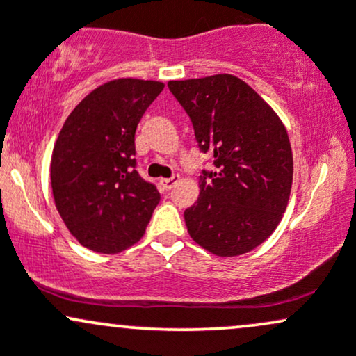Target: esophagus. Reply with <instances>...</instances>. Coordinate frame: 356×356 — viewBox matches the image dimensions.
<instances>
[{
	"label": "esophagus",
	"mask_w": 356,
	"mask_h": 356,
	"mask_svg": "<svg viewBox=\"0 0 356 356\" xmlns=\"http://www.w3.org/2000/svg\"><path fill=\"white\" fill-rule=\"evenodd\" d=\"M179 174H174L172 177H167V179H161V186L164 187L165 191H169V189H172V187L175 186V184H177V181H179Z\"/></svg>",
	"instance_id": "obj_1"
}]
</instances>
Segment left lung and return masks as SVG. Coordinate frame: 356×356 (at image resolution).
Instances as JSON below:
<instances>
[{"instance_id":"8db88e82","label":"left lung","mask_w":356,"mask_h":356,"mask_svg":"<svg viewBox=\"0 0 356 356\" xmlns=\"http://www.w3.org/2000/svg\"><path fill=\"white\" fill-rule=\"evenodd\" d=\"M170 92L194 125L214 172L199 179V199L186 209L187 231L220 257L263 244L283 219L293 184V152L277 113L246 81L229 73L172 80Z\"/></svg>"}]
</instances>
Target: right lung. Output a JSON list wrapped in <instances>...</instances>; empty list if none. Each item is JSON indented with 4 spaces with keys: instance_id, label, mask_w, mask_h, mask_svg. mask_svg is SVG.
I'll return each instance as SVG.
<instances>
[{
    "instance_id": "obj_1",
    "label": "right lung",
    "mask_w": 356,
    "mask_h": 356,
    "mask_svg": "<svg viewBox=\"0 0 356 356\" xmlns=\"http://www.w3.org/2000/svg\"><path fill=\"white\" fill-rule=\"evenodd\" d=\"M164 90L155 80L117 79L72 110L51 154L53 199L81 246L117 254L144 236L161 194L136 170V130Z\"/></svg>"
}]
</instances>
